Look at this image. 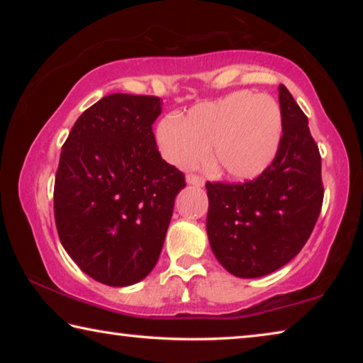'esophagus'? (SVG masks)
Returning a JSON list of instances; mask_svg holds the SVG:
<instances>
[{
    "label": "esophagus",
    "mask_w": 363,
    "mask_h": 363,
    "mask_svg": "<svg viewBox=\"0 0 363 363\" xmlns=\"http://www.w3.org/2000/svg\"><path fill=\"white\" fill-rule=\"evenodd\" d=\"M186 181H187V184H190V186H203L205 184V181L196 174H187Z\"/></svg>",
    "instance_id": "34e87169"
}]
</instances>
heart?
I'll return each instance as SVG.
<instances>
[{
  "instance_id": "b5f03b06",
  "label": "heart",
  "mask_w": 363,
  "mask_h": 363,
  "mask_svg": "<svg viewBox=\"0 0 363 363\" xmlns=\"http://www.w3.org/2000/svg\"><path fill=\"white\" fill-rule=\"evenodd\" d=\"M280 138L279 104L250 91L196 104L184 120L169 115L157 128L160 152L169 163L187 167L200 162L211 145L219 173L238 181L253 179L269 167Z\"/></svg>"
}]
</instances>
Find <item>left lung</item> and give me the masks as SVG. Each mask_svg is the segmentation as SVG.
<instances>
[{
	"label": "left lung",
	"mask_w": 363,
	"mask_h": 363,
	"mask_svg": "<svg viewBox=\"0 0 363 363\" xmlns=\"http://www.w3.org/2000/svg\"><path fill=\"white\" fill-rule=\"evenodd\" d=\"M281 134L274 162L253 181L206 182V232L227 272L256 279L284 267L311 237L322 210V158L307 116L279 86Z\"/></svg>",
	"instance_id": "8db88e82"
}]
</instances>
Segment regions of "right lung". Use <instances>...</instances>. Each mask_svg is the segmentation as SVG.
<instances>
[{"mask_svg": "<svg viewBox=\"0 0 363 363\" xmlns=\"http://www.w3.org/2000/svg\"><path fill=\"white\" fill-rule=\"evenodd\" d=\"M153 96L110 94L84 110L60 152L54 218L60 243L91 279L128 286L162 253L174 199L186 187L162 158Z\"/></svg>", "mask_w": 363, "mask_h": 363, "instance_id": "right-lung-1", "label": "right lung"}]
</instances>
